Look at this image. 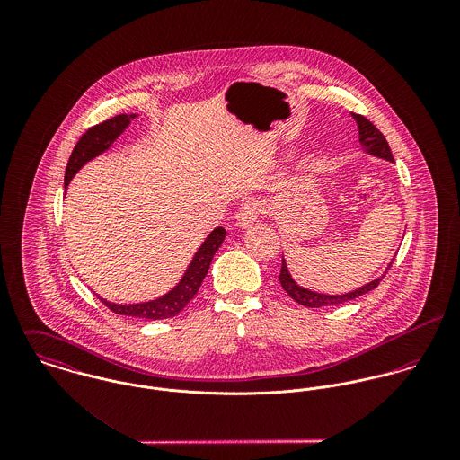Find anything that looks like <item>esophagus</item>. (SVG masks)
Returning a JSON list of instances; mask_svg holds the SVG:
<instances>
[{
  "label": "esophagus",
  "mask_w": 460,
  "mask_h": 460,
  "mask_svg": "<svg viewBox=\"0 0 460 460\" xmlns=\"http://www.w3.org/2000/svg\"><path fill=\"white\" fill-rule=\"evenodd\" d=\"M259 212H261V208H259L257 203H253V201L244 203V205L239 208L237 216H235V226H239V228H250V226L257 221Z\"/></svg>",
  "instance_id": "obj_1"
}]
</instances>
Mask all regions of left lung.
<instances>
[{
    "mask_svg": "<svg viewBox=\"0 0 460 460\" xmlns=\"http://www.w3.org/2000/svg\"><path fill=\"white\" fill-rule=\"evenodd\" d=\"M352 119H354L356 124H358L359 143H361L363 150H365L367 154H370V155H376V157H381V159H386V161H390V163H394V154H392L390 145H388L386 137L383 136V132L379 131V129H377L368 119H365L363 115L352 113ZM394 261L388 263V267H386L385 272H388V269L392 267ZM383 278H385V274L379 276V278H376L374 281H370V283H367V285H363V287L352 290V292L329 296V294L314 292V290H308V288L297 285L296 279L290 276V270H288V267H287L285 259L281 261V270H279V283H281L283 290H285L296 303H299V305H303V306H306V308H323V306L341 305V303L352 301V299H356V297H359V296H363V294L374 290V288L381 283Z\"/></svg>",
    "mask_w": 460,
    "mask_h": 460,
    "instance_id": "1",
    "label": "left lung"
}]
</instances>
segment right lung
Listing matches in <instances>:
<instances>
[{
	"mask_svg": "<svg viewBox=\"0 0 460 460\" xmlns=\"http://www.w3.org/2000/svg\"><path fill=\"white\" fill-rule=\"evenodd\" d=\"M136 117H137L136 113L117 115L102 124L90 128L79 137V141L75 143V146L68 157V163H66V188L72 181V177L88 161L104 154L119 139V136L129 128L132 119H136ZM225 235H226V232L223 226L214 228L208 234V237L201 243V246L198 248L193 261L188 265L181 281L164 296L146 301V303H132V305H117V303L106 301L102 297H99V299L111 312L119 314V315H129V317L150 319V321H163V319H172V317L179 315L188 306V303L197 296L198 288L208 272V267H210L216 252L219 250V246L225 241Z\"/></svg>",
	"mask_w": 460,
	"mask_h": 460,
	"instance_id": "right-lung-1",
	"label": "right lung"
}]
</instances>
